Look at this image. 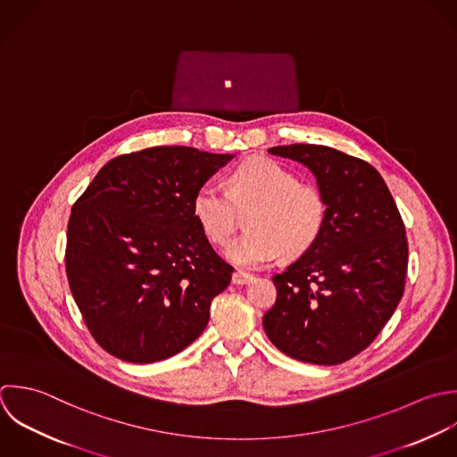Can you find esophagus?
<instances>
[{
    "label": "esophagus",
    "instance_id": "esophagus-1",
    "mask_svg": "<svg viewBox=\"0 0 457 457\" xmlns=\"http://www.w3.org/2000/svg\"><path fill=\"white\" fill-rule=\"evenodd\" d=\"M253 279H254L253 274H247V272H244V270H237V272L233 274V278H231L233 285H249Z\"/></svg>",
    "mask_w": 457,
    "mask_h": 457
}]
</instances>
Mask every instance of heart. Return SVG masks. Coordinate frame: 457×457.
I'll use <instances>...</instances> for the list:
<instances>
[{"label": "heart", "instance_id": "1", "mask_svg": "<svg viewBox=\"0 0 457 457\" xmlns=\"http://www.w3.org/2000/svg\"><path fill=\"white\" fill-rule=\"evenodd\" d=\"M229 190L203 183L192 197V215L210 242H229L238 213L247 217L249 233L233 240L226 258L244 269H260L281 254L295 258L319 240L328 204L324 194L276 160L256 156L229 176Z\"/></svg>", "mask_w": 457, "mask_h": 457}]
</instances>
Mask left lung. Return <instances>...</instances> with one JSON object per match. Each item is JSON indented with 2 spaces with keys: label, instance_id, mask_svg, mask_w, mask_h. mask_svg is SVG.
Listing matches in <instances>:
<instances>
[{
  "label": "left lung",
  "instance_id": "left-lung-1",
  "mask_svg": "<svg viewBox=\"0 0 457 457\" xmlns=\"http://www.w3.org/2000/svg\"><path fill=\"white\" fill-rule=\"evenodd\" d=\"M269 153L312 170L328 217L315 245L272 278L278 299L263 317L265 333L294 360L344 363L376 340L403 299L404 222L370 163L315 144Z\"/></svg>",
  "mask_w": 457,
  "mask_h": 457
}]
</instances>
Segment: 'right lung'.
Returning a JSON list of instances; mask_svg holds the SVG:
<instances>
[{
  "label": "right lung",
  "instance_id": "obj_1",
  "mask_svg": "<svg viewBox=\"0 0 457 457\" xmlns=\"http://www.w3.org/2000/svg\"><path fill=\"white\" fill-rule=\"evenodd\" d=\"M235 154L185 145L110 160L74 203L65 267L96 342L129 363L188 347L210 320L233 267L192 215V197Z\"/></svg>",
  "mask_w": 457,
  "mask_h": 457
}]
</instances>
